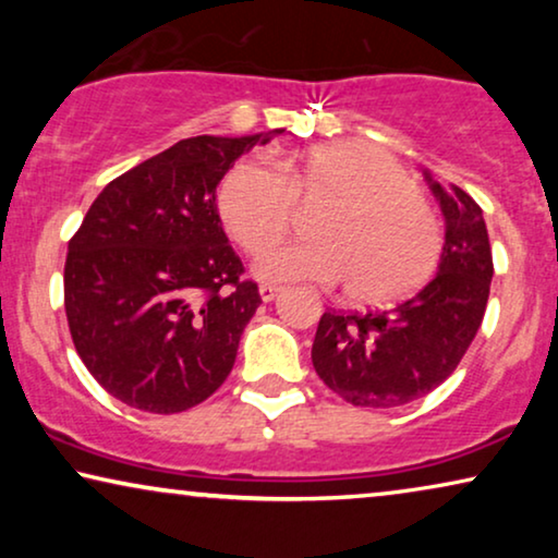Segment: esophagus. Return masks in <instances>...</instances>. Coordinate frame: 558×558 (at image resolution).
<instances>
[{
	"mask_svg": "<svg viewBox=\"0 0 558 558\" xmlns=\"http://www.w3.org/2000/svg\"><path fill=\"white\" fill-rule=\"evenodd\" d=\"M279 292H281V287L269 284V281H262V284H258V294H262L264 302H271L274 296H279Z\"/></svg>",
	"mask_w": 558,
	"mask_h": 558,
	"instance_id": "esophagus-1",
	"label": "esophagus"
}]
</instances>
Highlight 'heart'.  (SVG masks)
<instances>
[{"mask_svg": "<svg viewBox=\"0 0 558 558\" xmlns=\"http://www.w3.org/2000/svg\"><path fill=\"white\" fill-rule=\"evenodd\" d=\"M330 201L312 220L315 241L266 251V279L345 281L363 304L407 296L432 277L441 254V226L403 167L384 149L338 142L266 165L241 159L218 185L226 231L246 254H262L289 231L296 205Z\"/></svg>", "mask_w": 558, "mask_h": 558, "instance_id": "heart-1", "label": "heart"}]
</instances>
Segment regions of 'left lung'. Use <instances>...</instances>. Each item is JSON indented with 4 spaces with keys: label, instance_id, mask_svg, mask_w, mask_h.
Instances as JSON below:
<instances>
[{
    "label": "left lung",
    "instance_id": "1",
    "mask_svg": "<svg viewBox=\"0 0 558 558\" xmlns=\"http://www.w3.org/2000/svg\"><path fill=\"white\" fill-rule=\"evenodd\" d=\"M447 220L439 271L391 310L325 312L312 342L317 376L353 407L393 409L452 376L485 317L493 251L483 210L432 178Z\"/></svg>",
    "mask_w": 558,
    "mask_h": 558
}]
</instances>
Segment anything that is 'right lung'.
Wrapping results in <instances>:
<instances>
[{"label": "right lung", "mask_w": 558, "mask_h": 558, "mask_svg": "<svg viewBox=\"0 0 558 558\" xmlns=\"http://www.w3.org/2000/svg\"><path fill=\"white\" fill-rule=\"evenodd\" d=\"M274 134L172 144L111 180L68 241L73 345L126 407L178 414L231 373L262 294L226 239L216 187L243 151Z\"/></svg>", "instance_id": "right-lung-1"}]
</instances>
